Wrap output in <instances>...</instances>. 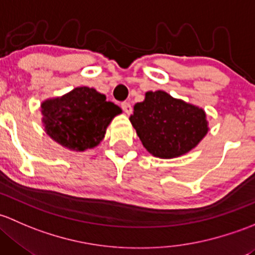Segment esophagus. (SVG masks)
<instances>
[{
    "mask_svg": "<svg viewBox=\"0 0 255 255\" xmlns=\"http://www.w3.org/2000/svg\"><path fill=\"white\" fill-rule=\"evenodd\" d=\"M122 109L124 110L125 114L130 115L131 112H132V108H131V104L128 102H123L122 103Z\"/></svg>",
    "mask_w": 255,
    "mask_h": 255,
    "instance_id": "1",
    "label": "esophagus"
}]
</instances>
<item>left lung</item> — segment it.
Wrapping results in <instances>:
<instances>
[{
  "mask_svg": "<svg viewBox=\"0 0 255 255\" xmlns=\"http://www.w3.org/2000/svg\"><path fill=\"white\" fill-rule=\"evenodd\" d=\"M130 122L147 151L158 158H175L196 147L209 131L203 109L164 91L147 92L136 103Z\"/></svg>",
  "mask_w": 255,
  "mask_h": 255,
  "instance_id": "left-lung-1",
  "label": "left lung"
}]
</instances>
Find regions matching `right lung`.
I'll use <instances>...</instances> for the list:
<instances>
[{
  "label": "right lung",
  "mask_w": 255,
  "mask_h": 255,
  "mask_svg": "<svg viewBox=\"0 0 255 255\" xmlns=\"http://www.w3.org/2000/svg\"><path fill=\"white\" fill-rule=\"evenodd\" d=\"M40 108L45 132L61 146L80 152L99 145L113 118L122 113L104 94L89 87L46 99Z\"/></svg>",
  "instance_id": "1"
}]
</instances>
